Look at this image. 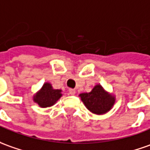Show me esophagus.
I'll list each match as a JSON object with an SVG mask.
<instances>
[{
	"instance_id": "obj_1",
	"label": "esophagus",
	"mask_w": 150,
	"mask_h": 150,
	"mask_svg": "<svg viewBox=\"0 0 150 150\" xmlns=\"http://www.w3.org/2000/svg\"><path fill=\"white\" fill-rule=\"evenodd\" d=\"M69 93H70L71 95H75V90L74 88H70V89H69Z\"/></svg>"
}]
</instances>
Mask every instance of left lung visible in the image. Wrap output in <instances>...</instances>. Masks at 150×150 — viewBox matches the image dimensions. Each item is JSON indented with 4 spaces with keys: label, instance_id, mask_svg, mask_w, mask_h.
<instances>
[{
    "label": "left lung",
    "instance_id": "1",
    "mask_svg": "<svg viewBox=\"0 0 150 150\" xmlns=\"http://www.w3.org/2000/svg\"><path fill=\"white\" fill-rule=\"evenodd\" d=\"M79 96L85 107L94 114H104L113 106L115 98L108 94L103 87L98 84L90 93H80Z\"/></svg>",
    "mask_w": 150,
    "mask_h": 150
}]
</instances>
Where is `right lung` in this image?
<instances>
[{"label": "right lung", "instance_id": "obj_1", "mask_svg": "<svg viewBox=\"0 0 150 150\" xmlns=\"http://www.w3.org/2000/svg\"><path fill=\"white\" fill-rule=\"evenodd\" d=\"M62 90L54 89L49 83H45L33 97V101L40 106L41 108L51 107L56 103V102L62 97Z\"/></svg>", "mask_w": 150, "mask_h": 150}]
</instances>
